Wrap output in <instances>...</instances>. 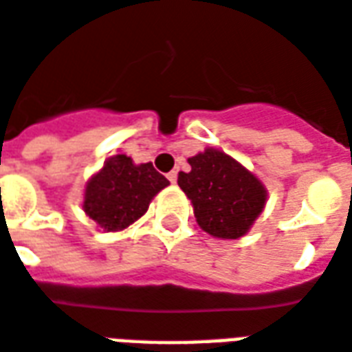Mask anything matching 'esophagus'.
I'll use <instances>...</instances> for the list:
<instances>
[{
    "label": "esophagus",
    "mask_w": 352,
    "mask_h": 352,
    "mask_svg": "<svg viewBox=\"0 0 352 352\" xmlns=\"http://www.w3.org/2000/svg\"><path fill=\"white\" fill-rule=\"evenodd\" d=\"M166 178L170 179V184H176V179H178V170H173V173L166 174Z\"/></svg>",
    "instance_id": "esophagus-1"
}]
</instances>
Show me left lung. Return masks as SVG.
<instances>
[{
    "label": "left lung",
    "instance_id": "1",
    "mask_svg": "<svg viewBox=\"0 0 352 352\" xmlns=\"http://www.w3.org/2000/svg\"><path fill=\"white\" fill-rule=\"evenodd\" d=\"M191 170L178 174V186L193 202L202 230L215 238L243 236L266 202V189L250 170L219 150L189 159Z\"/></svg>",
    "mask_w": 352,
    "mask_h": 352
}]
</instances>
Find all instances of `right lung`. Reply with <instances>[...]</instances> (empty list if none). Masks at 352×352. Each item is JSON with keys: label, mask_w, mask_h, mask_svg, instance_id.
Instances as JSON below:
<instances>
[{"label": "right lung", "mask_w": 352, "mask_h": 352, "mask_svg": "<svg viewBox=\"0 0 352 352\" xmlns=\"http://www.w3.org/2000/svg\"><path fill=\"white\" fill-rule=\"evenodd\" d=\"M166 186L168 179L151 163L135 165L127 155H114L88 182L84 212L104 230L127 229Z\"/></svg>", "instance_id": "obj_1"}]
</instances>
